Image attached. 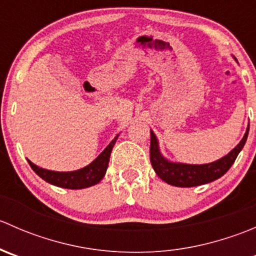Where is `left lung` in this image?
Returning a JSON list of instances; mask_svg holds the SVG:
<instances>
[{
	"label": "left lung",
	"mask_w": 256,
	"mask_h": 256,
	"mask_svg": "<svg viewBox=\"0 0 256 256\" xmlns=\"http://www.w3.org/2000/svg\"><path fill=\"white\" fill-rule=\"evenodd\" d=\"M249 126L240 142L222 158L210 164H188L180 162H172L167 160L160 151L158 140L151 130V144H150V160L157 176L166 183L176 187H194L213 182L228 172L246 142Z\"/></svg>",
	"instance_id": "obj_1"
}]
</instances>
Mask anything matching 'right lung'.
Returning a JSON list of instances; mask_svg holds the SVG:
<instances>
[{
  "label": "right lung",
  "instance_id": "1",
  "mask_svg": "<svg viewBox=\"0 0 256 256\" xmlns=\"http://www.w3.org/2000/svg\"><path fill=\"white\" fill-rule=\"evenodd\" d=\"M118 135L114 138V140L106 146V148L88 166L76 171L70 172H56L50 170L40 168L33 162L28 161L33 171L38 174L46 182L56 186L60 188H68V190H82V188L92 187L102 180L106 174L108 166H109L110 154H112V147L118 140Z\"/></svg>",
  "mask_w": 256,
  "mask_h": 256
}]
</instances>
